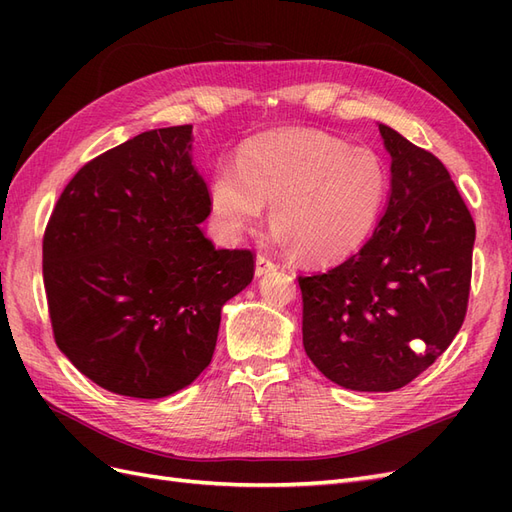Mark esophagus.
<instances>
[{"label":"esophagus","mask_w":512,"mask_h":512,"mask_svg":"<svg viewBox=\"0 0 512 512\" xmlns=\"http://www.w3.org/2000/svg\"><path fill=\"white\" fill-rule=\"evenodd\" d=\"M275 269H277V265H275V262H273L271 258L262 256V254L256 256V275H258V277H260V275H267V273H271V271H275Z\"/></svg>","instance_id":"1"}]
</instances>
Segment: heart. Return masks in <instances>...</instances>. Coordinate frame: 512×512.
Wrapping results in <instances>:
<instances>
[{"label":"heart","mask_w":512,"mask_h":512,"mask_svg":"<svg viewBox=\"0 0 512 512\" xmlns=\"http://www.w3.org/2000/svg\"><path fill=\"white\" fill-rule=\"evenodd\" d=\"M389 175L374 151L314 130H280L241 147L209 181L211 222L237 243L271 203L275 241L314 265H335L374 232Z\"/></svg>","instance_id":"1"}]
</instances>
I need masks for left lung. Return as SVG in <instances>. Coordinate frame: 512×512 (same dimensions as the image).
<instances>
[{
    "label": "left lung",
    "mask_w": 512,
    "mask_h": 512,
    "mask_svg": "<svg viewBox=\"0 0 512 512\" xmlns=\"http://www.w3.org/2000/svg\"><path fill=\"white\" fill-rule=\"evenodd\" d=\"M391 192L374 235L342 265L299 277L303 348L331 382L389 393L451 346L468 309L476 226L433 153L378 123Z\"/></svg>",
    "instance_id": "1"
}]
</instances>
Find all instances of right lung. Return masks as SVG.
Instances as JSON below:
<instances>
[{"label": "right lung", "mask_w": 512, "mask_h": 512, "mask_svg": "<svg viewBox=\"0 0 512 512\" xmlns=\"http://www.w3.org/2000/svg\"><path fill=\"white\" fill-rule=\"evenodd\" d=\"M192 126L138 134L87 162L42 241L59 350L102 389L160 399L192 384L218 342L222 307L254 277V254L200 230L209 190Z\"/></svg>", "instance_id": "obj_1"}]
</instances>
